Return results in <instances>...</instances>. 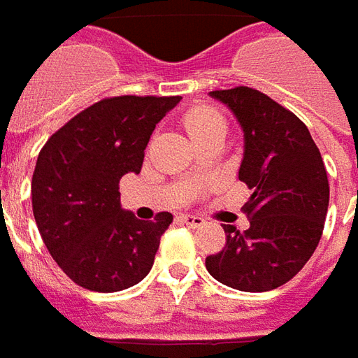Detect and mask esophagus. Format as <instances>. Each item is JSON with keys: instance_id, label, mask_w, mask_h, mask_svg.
I'll return each mask as SVG.
<instances>
[{"instance_id": "obj_1", "label": "esophagus", "mask_w": 358, "mask_h": 358, "mask_svg": "<svg viewBox=\"0 0 358 358\" xmlns=\"http://www.w3.org/2000/svg\"><path fill=\"white\" fill-rule=\"evenodd\" d=\"M181 220L187 226H191V228H201V226H204V222H206L203 216H196V214H181Z\"/></svg>"}]
</instances>
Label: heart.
Returning <instances> with one entry per match:
<instances>
[{
	"label": "heart",
	"mask_w": 358,
	"mask_h": 358,
	"mask_svg": "<svg viewBox=\"0 0 358 358\" xmlns=\"http://www.w3.org/2000/svg\"><path fill=\"white\" fill-rule=\"evenodd\" d=\"M183 127L194 142L214 130H226V120L218 108L210 105H194L183 115Z\"/></svg>",
	"instance_id": "heart-1"
}]
</instances>
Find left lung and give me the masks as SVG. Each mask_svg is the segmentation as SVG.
Wrapping results in <instances>:
<instances>
[{"label":"left lung","mask_w":358,"mask_h":358,"mask_svg":"<svg viewBox=\"0 0 358 358\" xmlns=\"http://www.w3.org/2000/svg\"><path fill=\"white\" fill-rule=\"evenodd\" d=\"M210 95L243 128L240 181L251 196L241 208L250 228L224 224L226 245L206 257V268L226 287L267 292L294 277L320 243L329 204L327 171L306 124L277 101L243 85Z\"/></svg>","instance_id":"left-lung-1"}]
</instances>
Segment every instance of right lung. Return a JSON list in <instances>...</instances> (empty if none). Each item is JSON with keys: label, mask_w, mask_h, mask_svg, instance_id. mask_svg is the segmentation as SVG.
Masks as SVG:
<instances>
[{"label": "right lung", "mask_w": 358, "mask_h": 358, "mask_svg": "<svg viewBox=\"0 0 358 358\" xmlns=\"http://www.w3.org/2000/svg\"><path fill=\"white\" fill-rule=\"evenodd\" d=\"M181 97L120 95L56 130L34 165L33 214L58 267L93 292L138 285L154 265L169 212L138 220L120 208L122 175L140 173L155 124Z\"/></svg>", "instance_id": "right-lung-1"}]
</instances>
